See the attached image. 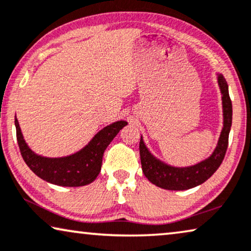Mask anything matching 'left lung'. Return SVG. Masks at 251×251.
I'll return each instance as SVG.
<instances>
[{"label":"left lung","instance_id":"1","mask_svg":"<svg viewBox=\"0 0 251 251\" xmlns=\"http://www.w3.org/2000/svg\"><path fill=\"white\" fill-rule=\"evenodd\" d=\"M217 82L223 104V129L214 152L207 159L190 167H173L151 154L141 136V165L144 175L152 184L166 190H188L206 182L221 166L228 146V134L232 125V102L228 94V85L223 75L217 74Z\"/></svg>","mask_w":251,"mask_h":251}]
</instances>
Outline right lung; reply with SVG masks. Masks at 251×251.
I'll return each instance as SVG.
<instances>
[{"label": "right lung", "mask_w": 251, "mask_h": 251, "mask_svg": "<svg viewBox=\"0 0 251 251\" xmlns=\"http://www.w3.org/2000/svg\"><path fill=\"white\" fill-rule=\"evenodd\" d=\"M15 125L20 153L31 172L52 184L83 186L90 184L98 177L104 150L119 130L127 125V122L118 121L105 126L82 150L61 158H48L35 153L24 140L17 117Z\"/></svg>", "instance_id": "right-lung-1"}]
</instances>
